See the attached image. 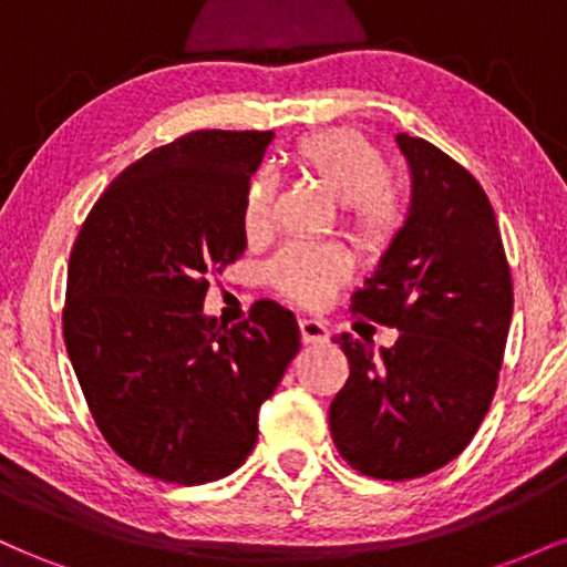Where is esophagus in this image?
Returning a JSON list of instances; mask_svg holds the SVG:
<instances>
[{
  "mask_svg": "<svg viewBox=\"0 0 567 567\" xmlns=\"http://www.w3.org/2000/svg\"><path fill=\"white\" fill-rule=\"evenodd\" d=\"M298 328H301L303 343H324L330 338V330L324 328L320 320H301L298 322Z\"/></svg>",
  "mask_w": 567,
  "mask_h": 567,
  "instance_id": "esophagus-1",
  "label": "esophagus"
}]
</instances>
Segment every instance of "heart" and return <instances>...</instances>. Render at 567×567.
<instances>
[{
  "label": "heart",
  "instance_id": "b5f03b06",
  "mask_svg": "<svg viewBox=\"0 0 567 567\" xmlns=\"http://www.w3.org/2000/svg\"><path fill=\"white\" fill-rule=\"evenodd\" d=\"M292 162L317 178L330 197L347 207V226L365 247H383L405 224V194L386 175L381 148L354 127H328L303 135L292 148ZM275 207V178L256 173L245 186L243 220L247 231H261ZM347 275L338 250L290 245L271 264L269 277L298 303H320Z\"/></svg>",
  "mask_w": 567,
  "mask_h": 567
}]
</instances>
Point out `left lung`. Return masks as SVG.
<instances>
[{"instance_id":"obj_1","label":"left lung","mask_w":567,"mask_h":567,"mask_svg":"<svg viewBox=\"0 0 567 567\" xmlns=\"http://www.w3.org/2000/svg\"><path fill=\"white\" fill-rule=\"evenodd\" d=\"M413 178L408 218L351 311L400 330L394 347L336 336L349 379L330 434L351 470L413 480L470 445L498 386L512 322V275L477 178L424 138L400 133Z\"/></svg>"}]
</instances>
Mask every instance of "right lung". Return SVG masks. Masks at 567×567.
I'll return each instance as SVG.
<instances>
[{"instance_id":"obj_1","label":"right lung","mask_w":567,"mask_h":567,"mask_svg":"<svg viewBox=\"0 0 567 567\" xmlns=\"http://www.w3.org/2000/svg\"><path fill=\"white\" fill-rule=\"evenodd\" d=\"M275 133L194 130L109 184L69 258L63 338L103 440L162 483L226 477L301 347L292 311H202L210 277L245 252L243 202Z\"/></svg>"}]
</instances>
